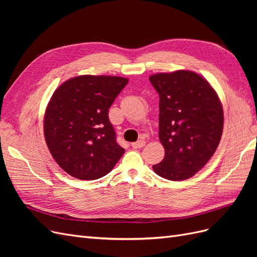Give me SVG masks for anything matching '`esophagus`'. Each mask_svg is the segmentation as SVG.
Instances as JSON below:
<instances>
[{
    "instance_id": "obj_1",
    "label": "esophagus",
    "mask_w": 257,
    "mask_h": 257,
    "mask_svg": "<svg viewBox=\"0 0 257 257\" xmlns=\"http://www.w3.org/2000/svg\"><path fill=\"white\" fill-rule=\"evenodd\" d=\"M145 145H146V142L143 141V139H141V141L132 144V147H133L134 149H139V148H143Z\"/></svg>"
}]
</instances>
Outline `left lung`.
<instances>
[{"label": "left lung", "instance_id": "obj_1", "mask_svg": "<svg viewBox=\"0 0 257 257\" xmlns=\"http://www.w3.org/2000/svg\"><path fill=\"white\" fill-rule=\"evenodd\" d=\"M160 96L159 138L165 157L154 173L172 181L193 177L214 154L223 133V107L210 83L191 71L149 77Z\"/></svg>", "mask_w": 257, "mask_h": 257}]
</instances>
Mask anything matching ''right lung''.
I'll return each mask as SVG.
<instances>
[{
	"mask_svg": "<svg viewBox=\"0 0 257 257\" xmlns=\"http://www.w3.org/2000/svg\"><path fill=\"white\" fill-rule=\"evenodd\" d=\"M128 79L82 75L54 91L46 108L44 134L48 149L68 175L95 180L110 173L124 153L115 141L108 111Z\"/></svg>",
	"mask_w": 257,
	"mask_h": 257,
	"instance_id": "add662e5",
	"label": "right lung"
}]
</instances>
